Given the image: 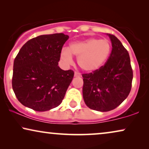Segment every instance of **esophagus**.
I'll use <instances>...</instances> for the list:
<instances>
[{
  "label": "esophagus",
  "instance_id": "obj_1",
  "mask_svg": "<svg viewBox=\"0 0 149 149\" xmlns=\"http://www.w3.org/2000/svg\"><path fill=\"white\" fill-rule=\"evenodd\" d=\"M74 77H81V74L79 72H74Z\"/></svg>",
  "mask_w": 149,
  "mask_h": 149
}]
</instances>
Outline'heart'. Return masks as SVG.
Masks as SVG:
<instances>
[{"label": "heart", "mask_w": 149, "mask_h": 149, "mask_svg": "<svg viewBox=\"0 0 149 149\" xmlns=\"http://www.w3.org/2000/svg\"><path fill=\"white\" fill-rule=\"evenodd\" d=\"M111 52V45L107 39L91 38L71 43L68 49L61 52V59L68 64H72V57L78 58L82 70L93 72L100 68L107 62Z\"/></svg>", "instance_id": "heart-1"}]
</instances>
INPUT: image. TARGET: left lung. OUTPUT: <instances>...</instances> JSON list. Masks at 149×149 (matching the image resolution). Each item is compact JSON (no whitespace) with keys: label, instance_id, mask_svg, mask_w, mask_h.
<instances>
[{"label":"left lung","instance_id":"8db88e82","mask_svg":"<svg viewBox=\"0 0 149 149\" xmlns=\"http://www.w3.org/2000/svg\"><path fill=\"white\" fill-rule=\"evenodd\" d=\"M112 51L105 64L92 72L83 74V96L89 109L100 112L115 109L129 95L133 70L129 54L121 41L108 34Z\"/></svg>","mask_w":149,"mask_h":149}]
</instances>
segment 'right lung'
I'll list each match as a JSON object with an SVG mask.
<instances>
[{
  "label": "right lung",
  "instance_id": "right-lung-1",
  "mask_svg": "<svg viewBox=\"0 0 149 149\" xmlns=\"http://www.w3.org/2000/svg\"><path fill=\"white\" fill-rule=\"evenodd\" d=\"M63 33L36 36L20 49L13 63L12 87L18 100L36 111H46L62 103L74 77L72 70L58 66Z\"/></svg>",
  "mask_w": 149,
  "mask_h": 149
}]
</instances>
